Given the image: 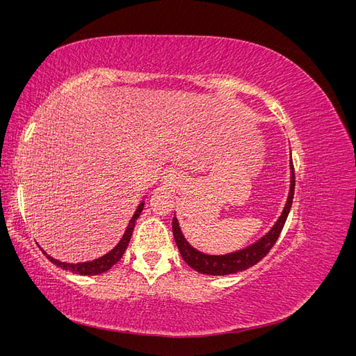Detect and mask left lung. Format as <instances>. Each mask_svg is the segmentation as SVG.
<instances>
[{"label": "left lung", "instance_id": "obj_1", "mask_svg": "<svg viewBox=\"0 0 356 356\" xmlns=\"http://www.w3.org/2000/svg\"><path fill=\"white\" fill-rule=\"evenodd\" d=\"M291 184H289V193L288 199L285 203V208L281 213V217L275 222L270 232L266 233L261 239H258L255 243L243 248L236 252H230L225 255H208L203 254L197 250H195L184 238L182 234L177 217L172 220V232H174V238L177 242L178 250L181 252V257L184 258V261L195 268L196 272L203 275H212V276H222V275H232L238 273L241 270H246V268L252 267L258 261L264 258L268 251L272 250V246L276 243L279 234H281L284 224L286 221V217L291 209V204H293L294 197V187H296V175H294V165L293 160H291Z\"/></svg>", "mask_w": 356, "mask_h": 356}]
</instances>
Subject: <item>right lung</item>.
Instances as JSON below:
<instances>
[{
	"label": "right lung",
	"mask_w": 356,
	"mask_h": 356,
	"mask_svg": "<svg viewBox=\"0 0 356 356\" xmlns=\"http://www.w3.org/2000/svg\"><path fill=\"white\" fill-rule=\"evenodd\" d=\"M143 208H144V202L139 203V207L136 208V211H135V213H134V217L131 218V221H129V224H127L126 232H124V234H123V238L120 239V242H118L108 254H105V255H102V257H99V258H96V260H93V261L75 263V264H72V263H62V261H59V260H55V258L50 257L49 254H46L42 250H41V251H42V254H44V255L49 258V260H50L53 264H56L58 267L63 268V270H70V272H72V273L88 275V276L104 273V272H106V270H110V268H111L118 260H120L122 255L124 254L126 248H127V245H129V241H131V236H132V232H134V227H135V222H136V220H138V217H139V213L143 212Z\"/></svg>",
	"instance_id": "right-lung-1"
}]
</instances>
